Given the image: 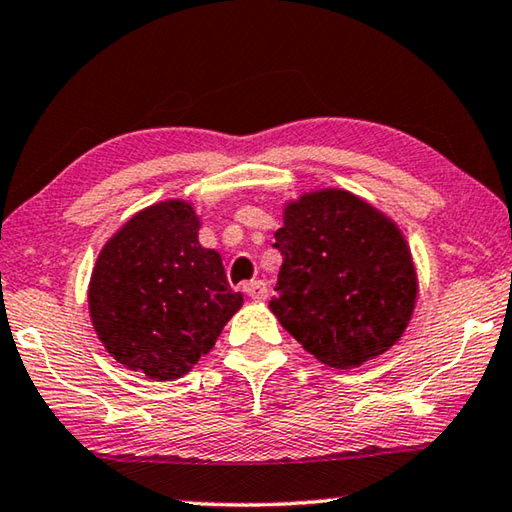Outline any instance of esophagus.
I'll return each instance as SVG.
<instances>
[{
  "instance_id": "1",
  "label": "esophagus",
  "mask_w": 512,
  "mask_h": 512,
  "mask_svg": "<svg viewBox=\"0 0 512 512\" xmlns=\"http://www.w3.org/2000/svg\"><path fill=\"white\" fill-rule=\"evenodd\" d=\"M244 293L250 300H266L268 298V284L264 280H253L244 284Z\"/></svg>"
}]
</instances>
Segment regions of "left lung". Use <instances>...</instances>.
Here are the masks:
<instances>
[{
	"instance_id": "obj_1",
	"label": "left lung",
	"mask_w": 512,
	"mask_h": 512,
	"mask_svg": "<svg viewBox=\"0 0 512 512\" xmlns=\"http://www.w3.org/2000/svg\"><path fill=\"white\" fill-rule=\"evenodd\" d=\"M282 255L271 311L332 368H357L400 341L418 282L397 225L341 189L305 194L275 232Z\"/></svg>"
}]
</instances>
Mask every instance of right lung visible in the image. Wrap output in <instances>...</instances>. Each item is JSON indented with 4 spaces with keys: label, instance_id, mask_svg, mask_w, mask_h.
<instances>
[{
    "label": "right lung",
    "instance_id": "add662e5",
    "mask_svg": "<svg viewBox=\"0 0 512 512\" xmlns=\"http://www.w3.org/2000/svg\"><path fill=\"white\" fill-rule=\"evenodd\" d=\"M198 228L189 203L146 207L103 246L92 271L88 300L101 343L155 381L192 370L244 302L221 255L198 244Z\"/></svg>",
    "mask_w": 512,
    "mask_h": 512
}]
</instances>
